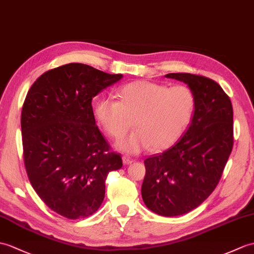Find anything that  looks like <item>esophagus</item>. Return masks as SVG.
Here are the masks:
<instances>
[{"mask_svg": "<svg viewBox=\"0 0 254 254\" xmlns=\"http://www.w3.org/2000/svg\"><path fill=\"white\" fill-rule=\"evenodd\" d=\"M122 160H123V163H125V164H131L133 162V159H131L127 156H123Z\"/></svg>", "mask_w": 254, "mask_h": 254, "instance_id": "obj_1", "label": "esophagus"}]
</instances>
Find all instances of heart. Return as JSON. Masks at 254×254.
Instances as JSON below:
<instances>
[{
  "mask_svg": "<svg viewBox=\"0 0 254 254\" xmlns=\"http://www.w3.org/2000/svg\"><path fill=\"white\" fill-rule=\"evenodd\" d=\"M119 100L99 99L95 117L110 137L121 138L133 126L134 132L119 140L117 148L137 154L151 145L155 150L169 148L184 133L193 115L194 94L184 84L168 86L146 80L123 85Z\"/></svg>",
  "mask_w": 254,
  "mask_h": 254,
  "instance_id": "b5f03b06",
  "label": "heart"
}]
</instances>
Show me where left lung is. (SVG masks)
Instances as JSON below:
<instances>
[{
    "label": "left lung",
    "instance_id": "left-lung-1",
    "mask_svg": "<svg viewBox=\"0 0 254 254\" xmlns=\"http://www.w3.org/2000/svg\"><path fill=\"white\" fill-rule=\"evenodd\" d=\"M184 82L196 99L191 123L183 137L162 154L144 161L141 197L163 216L188 213L215 190L234 145L233 106L215 81L191 73H168Z\"/></svg>",
    "mask_w": 254,
    "mask_h": 254
}]
</instances>
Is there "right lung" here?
I'll list each match as a JSON object with an SVG mask.
<instances>
[{
	"mask_svg": "<svg viewBox=\"0 0 254 254\" xmlns=\"http://www.w3.org/2000/svg\"><path fill=\"white\" fill-rule=\"evenodd\" d=\"M71 63L39 76L21 111L23 161L33 190L70 220L96 212L110 171L122 167L98 129L92 99L122 78Z\"/></svg>",
	"mask_w": 254,
	"mask_h": 254,
	"instance_id": "add662e5",
	"label": "right lung"
}]
</instances>
